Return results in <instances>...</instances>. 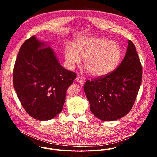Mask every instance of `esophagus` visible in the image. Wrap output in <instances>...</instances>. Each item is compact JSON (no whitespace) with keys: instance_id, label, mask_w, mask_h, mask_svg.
<instances>
[{"instance_id":"esophagus-1","label":"esophagus","mask_w":157,"mask_h":157,"mask_svg":"<svg viewBox=\"0 0 157 157\" xmlns=\"http://www.w3.org/2000/svg\"><path fill=\"white\" fill-rule=\"evenodd\" d=\"M76 81L77 82H78V83H79V84H83L84 83V79L82 78V77H80V76H78V77H77L76 78Z\"/></svg>"}]
</instances>
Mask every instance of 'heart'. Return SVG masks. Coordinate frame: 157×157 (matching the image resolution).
<instances>
[{
  "mask_svg": "<svg viewBox=\"0 0 157 157\" xmlns=\"http://www.w3.org/2000/svg\"><path fill=\"white\" fill-rule=\"evenodd\" d=\"M64 56L69 70H73L84 58V64L91 75L101 77L113 72L122 58L119 44L101 37H85L78 39L73 47L66 44Z\"/></svg>",
  "mask_w": 157,
  "mask_h": 157,
  "instance_id": "obj_1",
  "label": "heart"
}]
</instances>
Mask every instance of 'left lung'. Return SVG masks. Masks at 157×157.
<instances>
[{"mask_svg": "<svg viewBox=\"0 0 157 157\" xmlns=\"http://www.w3.org/2000/svg\"><path fill=\"white\" fill-rule=\"evenodd\" d=\"M128 42L125 56L116 70L87 80L84 86L91 113L104 121L121 119L129 113L142 82L141 63L135 45Z\"/></svg>", "mask_w": 157, "mask_h": 157, "instance_id": "obj_1", "label": "left lung"}]
</instances>
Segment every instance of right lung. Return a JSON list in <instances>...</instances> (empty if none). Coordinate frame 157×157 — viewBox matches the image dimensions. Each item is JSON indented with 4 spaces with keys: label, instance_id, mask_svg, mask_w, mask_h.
I'll use <instances>...</instances> for the list:
<instances>
[{
    "label": "right lung",
    "instance_id": "1",
    "mask_svg": "<svg viewBox=\"0 0 157 157\" xmlns=\"http://www.w3.org/2000/svg\"><path fill=\"white\" fill-rule=\"evenodd\" d=\"M76 76L60 64L47 43L33 36L19 50L13 82L27 113L35 119L47 121L61 112L67 89Z\"/></svg>",
    "mask_w": 157,
    "mask_h": 157
}]
</instances>
